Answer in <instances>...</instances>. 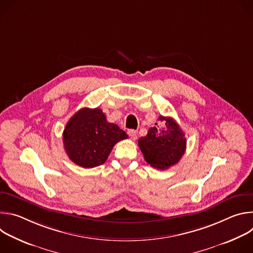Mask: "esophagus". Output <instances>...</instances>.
<instances>
[{"label":"esophagus","instance_id":"1","mask_svg":"<svg viewBox=\"0 0 253 253\" xmlns=\"http://www.w3.org/2000/svg\"><path fill=\"white\" fill-rule=\"evenodd\" d=\"M128 135L132 140H136L137 139V133L135 130H128Z\"/></svg>","mask_w":253,"mask_h":253}]
</instances>
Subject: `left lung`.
Returning a JSON list of instances; mask_svg holds the SVG:
<instances>
[{
	"instance_id": "8db88e82",
	"label": "left lung",
	"mask_w": 253,
	"mask_h": 253,
	"mask_svg": "<svg viewBox=\"0 0 253 253\" xmlns=\"http://www.w3.org/2000/svg\"><path fill=\"white\" fill-rule=\"evenodd\" d=\"M158 120L159 124L155 123L145 137L138 140V145L150 166L165 170L178 163L185 153L186 138L173 118L160 115Z\"/></svg>"
}]
</instances>
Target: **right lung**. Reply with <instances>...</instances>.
<instances>
[{"mask_svg":"<svg viewBox=\"0 0 253 253\" xmlns=\"http://www.w3.org/2000/svg\"><path fill=\"white\" fill-rule=\"evenodd\" d=\"M127 137L125 131L106 120L99 108H82L68 121L63 143L67 155L75 164L93 168L103 164L115 144Z\"/></svg>","mask_w":253,"mask_h":253,"instance_id":"obj_1","label":"right lung"}]
</instances>
